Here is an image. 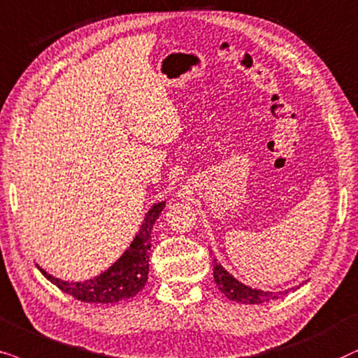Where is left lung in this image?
<instances>
[{
	"label": "left lung",
	"mask_w": 358,
	"mask_h": 358,
	"mask_svg": "<svg viewBox=\"0 0 358 358\" xmlns=\"http://www.w3.org/2000/svg\"><path fill=\"white\" fill-rule=\"evenodd\" d=\"M213 275H214V282H216L224 296L231 299V301L242 303V304H260L265 301H271V299H276L280 296H285L287 293L294 292V289H298L303 285L301 283L299 287H293L278 293L264 292V289L247 287V285L239 282V280L234 278V276L229 273V271L219 264L216 257H214L213 260Z\"/></svg>",
	"instance_id": "1"
}]
</instances>
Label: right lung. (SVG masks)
Here are the masks:
<instances>
[{"instance_id": "right-lung-1", "label": "right lung", "mask_w": 358, "mask_h": 358, "mask_svg": "<svg viewBox=\"0 0 358 358\" xmlns=\"http://www.w3.org/2000/svg\"><path fill=\"white\" fill-rule=\"evenodd\" d=\"M165 201L154 203L145 213L139 232H137L131 245L122 252V255L111 266L101 273L83 282H66L50 275L42 266L37 268L42 271L49 282L60 288L62 292L70 294L78 301L87 303H117L122 299L136 296L145 287L149 278V250L150 234L157 219L164 211Z\"/></svg>"}]
</instances>
